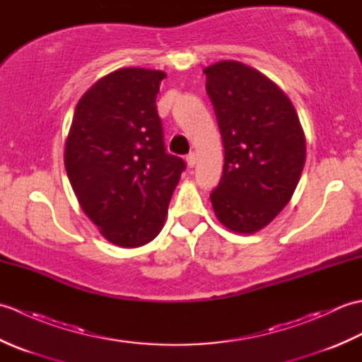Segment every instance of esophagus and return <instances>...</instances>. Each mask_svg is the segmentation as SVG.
<instances>
[{"instance_id":"obj_1","label":"esophagus","mask_w":362,"mask_h":362,"mask_svg":"<svg viewBox=\"0 0 362 362\" xmlns=\"http://www.w3.org/2000/svg\"><path fill=\"white\" fill-rule=\"evenodd\" d=\"M196 161H197V156H196V153H194V152H189L188 156H187V163H188V166H189V168H194Z\"/></svg>"}]
</instances>
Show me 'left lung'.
<instances>
[{"instance_id": "8db88e82", "label": "left lung", "mask_w": 362, "mask_h": 362, "mask_svg": "<svg viewBox=\"0 0 362 362\" xmlns=\"http://www.w3.org/2000/svg\"><path fill=\"white\" fill-rule=\"evenodd\" d=\"M204 73L224 146L213 210L232 232L257 233L294 194L306 157L303 129L289 98L255 68L222 60Z\"/></svg>"}]
</instances>
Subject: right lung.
<instances>
[{
    "instance_id": "obj_1",
    "label": "right lung",
    "mask_w": 362,
    "mask_h": 362,
    "mask_svg": "<svg viewBox=\"0 0 362 362\" xmlns=\"http://www.w3.org/2000/svg\"><path fill=\"white\" fill-rule=\"evenodd\" d=\"M163 71L121 68L76 105L65 169L83 213L107 241L140 247L163 228L185 161L166 152L156 99Z\"/></svg>"
}]
</instances>
